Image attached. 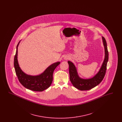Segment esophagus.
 Returning <instances> with one entry per match:
<instances>
[{
	"label": "esophagus",
	"mask_w": 122,
	"mask_h": 122,
	"mask_svg": "<svg viewBox=\"0 0 122 122\" xmlns=\"http://www.w3.org/2000/svg\"><path fill=\"white\" fill-rule=\"evenodd\" d=\"M69 57L68 56H65L64 57V59H65V60H67V59H69Z\"/></svg>",
	"instance_id": "esophagus-1"
}]
</instances>
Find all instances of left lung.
<instances>
[{
    "instance_id": "obj_1",
    "label": "left lung",
    "mask_w": 122,
    "mask_h": 122,
    "mask_svg": "<svg viewBox=\"0 0 122 122\" xmlns=\"http://www.w3.org/2000/svg\"><path fill=\"white\" fill-rule=\"evenodd\" d=\"M102 38L104 46V60L98 72L93 78L89 79H81L78 76L75 65L70 61H68L69 65L70 81L74 87L80 90L87 91L92 89L98 85L104 77L108 60V52L106 41L104 37H102Z\"/></svg>"
}]
</instances>
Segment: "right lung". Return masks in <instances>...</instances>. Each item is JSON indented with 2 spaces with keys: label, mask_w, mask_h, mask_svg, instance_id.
I'll use <instances>...</instances> for the list:
<instances>
[{
  "label": "right lung",
  "mask_w": 122,
  "mask_h": 122,
  "mask_svg": "<svg viewBox=\"0 0 122 122\" xmlns=\"http://www.w3.org/2000/svg\"><path fill=\"white\" fill-rule=\"evenodd\" d=\"M14 58V67L18 79L21 84L28 89L35 92H42L49 87L53 80V73L55 68L60 64L58 62L49 66L43 73L39 76H31L25 74L19 67L17 60L18 47Z\"/></svg>",
  "instance_id": "1"
}]
</instances>
